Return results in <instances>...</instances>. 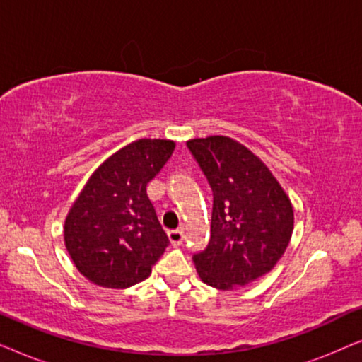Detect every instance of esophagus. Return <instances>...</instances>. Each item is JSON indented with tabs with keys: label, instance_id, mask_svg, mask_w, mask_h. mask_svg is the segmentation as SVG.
<instances>
[{
	"label": "esophagus",
	"instance_id": "34e87169",
	"mask_svg": "<svg viewBox=\"0 0 362 362\" xmlns=\"http://www.w3.org/2000/svg\"><path fill=\"white\" fill-rule=\"evenodd\" d=\"M168 239H170L171 245L180 247V245L182 244V242H185V232H182L181 229L170 230V232H168Z\"/></svg>",
	"mask_w": 362,
	"mask_h": 362
}]
</instances>
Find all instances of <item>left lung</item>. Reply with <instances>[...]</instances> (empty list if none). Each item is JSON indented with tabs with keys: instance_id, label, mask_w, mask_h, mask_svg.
<instances>
[{
	"instance_id": "8db88e82",
	"label": "left lung",
	"mask_w": 362,
	"mask_h": 362,
	"mask_svg": "<svg viewBox=\"0 0 362 362\" xmlns=\"http://www.w3.org/2000/svg\"><path fill=\"white\" fill-rule=\"evenodd\" d=\"M212 189L209 244L192 255L209 286L234 290L269 274L293 232V207L259 156L229 136L186 143Z\"/></svg>"
}]
</instances>
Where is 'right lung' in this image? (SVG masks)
Segmentation results:
<instances>
[{"label": "right lung", "mask_w": 362, "mask_h": 362, "mask_svg": "<svg viewBox=\"0 0 362 362\" xmlns=\"http://www.w3.org/2000/svg\"><path fill=\"white\" fill-rule=\"evenodd\" d=\"M173 151L175 141L141 138L113 153L88 177L66 217L64 240L74 265L92 284H140L170 245L146 185Z\"/></svg>", "instance_id": "right-lung-1"}]
</instances>
